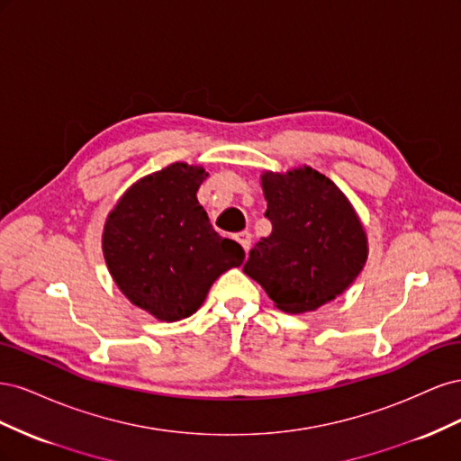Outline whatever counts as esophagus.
Here are the masks:
<instances>
[{
	"instance_id": "1",
	"label": "esophagus",
	"mask_w": 461,
	"mask_h": 461,
	"mask_svg": "<svg viewBox=\"0 0 461 461\" xmlns=\"http://www.w3.org/2000/svg\"><path fill=\"white\" fill-rule=\"evenodd\" d=\"M236 239V242H239L242 248H244V252L248 254V249H249V246H252V234H249L248 230H242V232H239L234 236Z\"/></svg>"
}]
</instances>
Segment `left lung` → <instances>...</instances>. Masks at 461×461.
Masks as SVG:
<instances>
[{
  "label": "left lung",
  "mask_w": 461,
  "mask_h": 461,
  "mask_svg": "<svg viewBox=\"0 0 461 461\" xmlns=\"http://www.w3.org/2000/svg\"><path fill=\"white\" fill-rule=\"evenodd\" d=\"M261 186L273 230L244 263L278 310L313 312L354 283L367 259V236L340 188L312 167L265 173Z\"/></svg>",
  "instance_id": "8db88e82"
}]
</instances>
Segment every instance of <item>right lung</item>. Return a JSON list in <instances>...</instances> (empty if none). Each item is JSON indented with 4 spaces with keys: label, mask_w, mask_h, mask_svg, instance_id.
I'll return each instance as SVG.
<instances>
[{
    "label": "right lung",
    "mask_w": 461,
    "mask_h": 461,
    "mask_svg": "<svg viewBox=\"0 0 461 461\" xmlns=\"http://www.w3.org/2000/svg\"><path fill=\"white\" fill-rule=\"evenodd\" d=\"M205 176L202 167H165L124 192L105 222L111 276L161 321L196 313L215 278L244 261L242 246L215 232L196 198Z\"/></svg>",
    "instance_id": "right-lung-1"
}]
</instances>
